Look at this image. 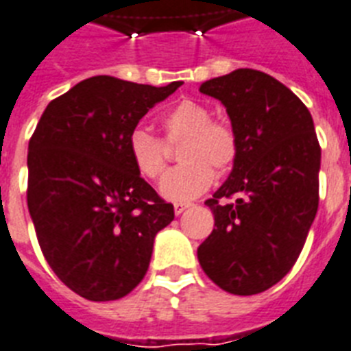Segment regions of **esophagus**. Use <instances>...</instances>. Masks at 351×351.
Wrapping results in <instances>:
<instances>
[{
	"mask_svg": "<svg viewBox=\"0 0 351 351\" xmlns=\"http://www.w3.org/2000/svg\"><path fill=\"white\" fill-rule=\"evenodd\" d=\"M191 207V204H185V202H176L175 204V215L178 216V215H182V213H184L185 209H189Z\"/></svg>",
	"mask_w": 351,
	"mask_h": 351,
	"instance_id": "obj_1",
	"label": "esophagus"
}]
</instances>
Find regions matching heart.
Wrapping results in <instances>:
<instances>
[{
  "instance_id": "1",
  "label": "heart",
  "mask_w": 351,
  "mask_h": 351,
  "mask_svg": "<svg viewBox=\"0 0 351 351\" xmlns=\"http://www.w3.org/2000/svg\"><path fill=\"white\" fill-rule=\"evenodd\" d=\"M210 110L202 102L184 99L162 117L167 142H180L178 160L160 182V195L171 202H189L209 189L215 182V169H232L240 142L227 122L210 121ZM128 151L135 169L144 178L156 180L166 169V147L158 136L146 130H133L128 138Z\"/></svg>"
}]
</instances>
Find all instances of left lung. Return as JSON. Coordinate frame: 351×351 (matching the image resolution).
Wrapping results in <instances>:
<instances>
[{
	"label": "left lung",
	"instance_id": "obj_1",
	"mask_svg": "<svg viewBox=\"0 0 351 351\" xmlns=\"http://www.w3.org/2000/svg\"><path fill=\"white\" fill-rule=\"evenodd\" d=\"M200 92L221 101L240 153L229 178L205 202L215 229L198 247V261L225 292L259 294L294 267L317 213L321 147L314 121L295 93L250 68L202 82Z\"/></svg>",
	"mask_w": 351,
	"mask_h": 351
}]
</instances>
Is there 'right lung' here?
<instances>
[{
  "instance_id": "obj_1",
  "label": "right lung",
  "mask_w": 351,
  "mask_h": 351,
  "mask_svg": "<svg viewBox=\"0 0 351 351\" xmlns=\"http://www.w3.org/2000/svg\"><path fill=\"white\" fill-rule=\"evenodd\" d=\"M95 75L53 99L28 142V210L43 256L81 298L128 295L175 209L135 169L130 133L180 88Z\"/></svg>"
}]
</instances>
